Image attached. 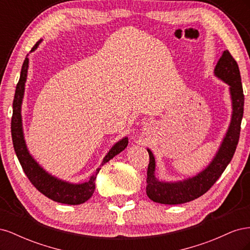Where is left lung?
Segmentation results:
<instances>
[{
  "label": "left lung",
  "instance_id": "1",
  "mask_svg": "<svg viewBox=\"0 0 250 250\" xmlns=\"http://www.w3.org/2000/svg\"><path fill=\"white\" fill-rule=\"evenodd\" d=\"M216 76L228 83L232 103L230 125L217 154L208 167L194 177L176 183H165L155 177V160L149 149V165L147 170V196L154 202L163 204H181L197 199L222 175L230 163L236 151L241 130V122L244 111V94L242 88L240 70L236 60L229 50L223 52L218 60L215 71Z\"/></svg>",
  "mask_w": 250,
  "mask_h": 250
}]
</instances>
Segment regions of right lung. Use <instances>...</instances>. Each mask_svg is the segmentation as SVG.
<instances>
[{
  "label": "right lung",
  "mask_w": 250,
  "mask_h": 250,
  "mask_svg": "<svg viewBox=\"0 0 250 250\" xmlns=\"http://www.w3.org/2000/svg\"><path fill=\"white\" fill-rule=\"evenodd\" d=\"M40 42H41L35 43V46L32 48L31 52L37 48ZM28 64L29 59L28 57H26L24 60V63L21 65V76L17 84L16 94H14V99L12 104L13 111L11 119V135L14 151H16L19 162L27 177L42 194H43L46 197L52 199L53 201L64 204H71V206H77V204L85 202L92 197V195L95 191V180L101 168H98L94 175L90 177L86 183L70 184L66 183V181L60 180L54 176H52L51 174L44 171L41 166L35 162L34 158L30 155L24 140L21 116V106L25 92V82L27 80ZM127 145L128 138H124L119 141L117 144H115L109 150V152L103 158L101 166L106 164L112 157H115L117 154L121 152V151H123L127 147Z\"/></svg>",
  "instance_id": "add662e5"
}]
</instances>
